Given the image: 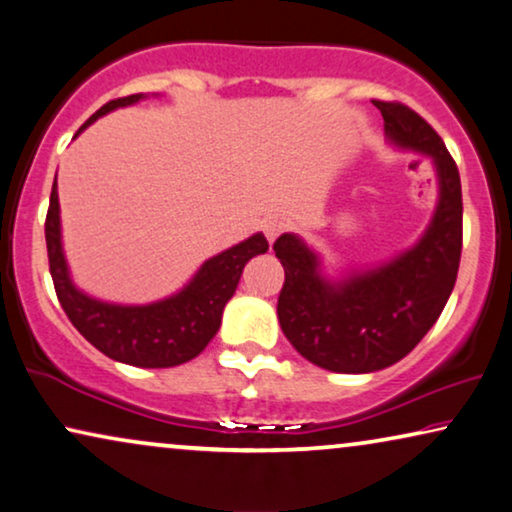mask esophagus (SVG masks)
Returning a JSON list of instances; mask_svg holds the SVG:
<instances>
[{"label":"esophagus","mask_w":512,"mask_h":512,"mask_svg":"<svg viewBox=\"0 0 512 512\" xmlns=\"http://www.w3.org/2000/svg\"><path fill=\"white\" fill-rule=\"evenodd\" d=\"M262 229H264V234H267L269 243H274L276 238L285 231V222L281 220V217H269V220L262 222Z\"/></svg>","instance_id":"1"}]
</instances>
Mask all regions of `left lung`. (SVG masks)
I'll use <instances>...</instances> for the list:
<instances>
[{
  "mask_svg": "<svg viewBox=\"0 0 512 512\" xmlns=\"http://www.w3.org/2000/svg\"><path fill=\"white\" fill-rule=\"evenodd\" d=\"M388 145L424 154L438 177V203L419 241L379 264L327 276L323 257L297 234L274 243L285 269L278 323L299 356L330 372L391 367L440 318L461 260V180L440 135L400 102H374Z\"/></svg>",
  "mask_w": 512,
  "mask_h": 512,
  "instance_id": "8db88e82",
  "label": "left lung"
}]
</instances>
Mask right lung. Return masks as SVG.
I'll return each instance as SVG.
<instances>
[{"label":"right lung","mask_w":512,"mask_h":512,"mask_svg":"<svg viewBox=\"0 0 512 512\" xmlns=\"http://www.w3.org/2000/svg\"><path fill=\"white\" fill-rule=\"evenodd\" d=\"M145 98V93H135L107 102L79 128L77 135L114 109L135 105ZM46 248H49L51 278L60 306L95 349L117 363L133 367H175L199 356L217 335L222 325V311L234 297L243 267L252 257L264 255L269 243L264 234L257 231L245 241L217 252L196 269L187 285L156 302H105V299L88 295L72 281L70 264L63 250L58 182H53L49 213H46Z\"/></svg>","instance_id":"right-lung-1"}]
</instances>
